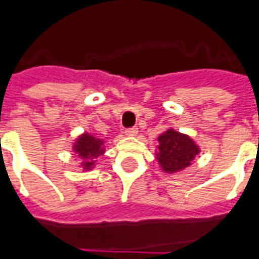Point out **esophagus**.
I'll use <instances>...</instances> for the list:
<instances>
[{
    "label": "esophagus",
    "instance_id": "34e87169",
    "mask_svg": "<svg viewBox=\"0 0 259 259\" xmlns=\"http://www.w3.org/2000/svg\"><path fill=\"white\" fill-rule=\"evenodd\" d=\"M137 133H138L137 127H132V129H127L125 132V134L127 136V137H134V136H137Z\"/></svg>",
    "mask_w": 259,
    "mask_h": 259
}]
</instances>
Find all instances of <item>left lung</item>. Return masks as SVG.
Returning a JSON list of instances; mask_svg holds the SVG:
<instances>
[{"label": "left lung", "instance_id": "8db88e82", "mask_svg": "<svg viewBox=\"0 0 259 259\" xmlns=\"http://www.w3.org/2000/svg\"><path fill=\"white\" fill-rule=\"evenodd\" d=\"M156 147V160L163 172H181L195 160L200 155L201 148L189 134L181 133L169 127L157 137Z\"/></svg>", "mask_w": 259, "mask_h": 259}]
</instances>
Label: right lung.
<instances>
[{"mask_svg":"<svg viewBox=\"0 0 259 259\" xmlns=\"http://www.w3.org/2000/svg\"><path fill=\"white\" fill-rule=\"evenodd\" d=\"M72 151L80 157L78 165L82 171H92L96 164V159L106 152V141L90 132H84L73 141Z\"/></svg>","mask_w":259,"mask_h":259,"instance_id":"1","label":"right lung"}]
</instances>
